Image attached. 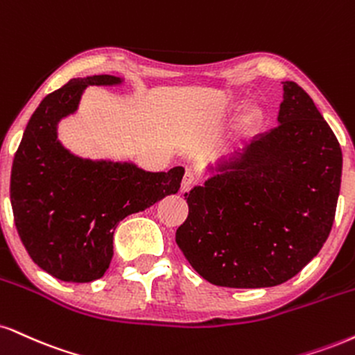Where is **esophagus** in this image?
<instances>
[{
	"label": "esophagus",
	"mask_w": 355,
	"mask_h": 355,
	"mask_svg": "<svg viewBox=\"0 0 355 355\" xmlns=\"http://www.w3.org/2000/svg\"><path fill=\"white\" fill-rule=\"evenodd\" d=\"M196 177H195V173H191V172H187L185 175H183V180H182V191H189L191 187H195L196 185Z\"/></svg>",
	"instance_id": "esophagus-1"
}]
</instances>
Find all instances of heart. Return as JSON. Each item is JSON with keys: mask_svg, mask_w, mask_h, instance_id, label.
Here are the masks:
<instances>
[{"mask_svg": "<svg viewBox=\"0 0 355 355\" xmlns=\"http://www.w3.org/2000/svg\"><path fill=\"white\" fill-rule=\"evenodd\" d=\"M240 107H241L240 102H230L228 104L230 112H236V110H240ZM263 121H264V109L261 105H251V107L245 112V117H243V129L246 132L254 130L256 127L261 125Z\"/></svg>", "mask_w": 355, "mask_h": 355, "instance_id": "b5f03b06", "label": "heart"}]
</instances>
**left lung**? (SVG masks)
<instances>
[{"label": "left lung", "mask_w": 355, "mask_h": 355, "mask_svg": "<svg viewBox=\"0 0 355 355\" xmlns=\"http://www.w3.org/2000/svg\"><path fill=\"white\" fill-rule=\"evenodd\" d=\"M279 125L207 166L175 241L203 279L271 288L321 251L334 223L343 150L313 99L283 83Z\"/></svg>", "instance_id": "1"}]
</instances>
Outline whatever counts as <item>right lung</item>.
Instances as JSON below:
<instances>
[{
  "instance_id": "add662e5",
  "label": "right lung",
  "mask_w": 355,
  "mask_h": 355,
  "mask_svg": "<svg viewBox=\"0 0 355 355\" xmlns=\"http://www.w3.org/2000/svg\"><path fill=\"white\" fill-rule=\"evenodd\" d=\"M110 74L74 78L46 96L23 134L11 170V207L28 254L66 283H91L107 271L117 225L177 193L183 166L147 172L134 162L84 159L58 139L89 85H121Z\"/></svg>"
}]
</instances>
